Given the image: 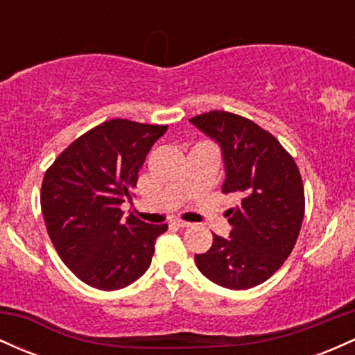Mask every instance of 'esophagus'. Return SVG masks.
<instances>
[{"label":"esophagus","instance_id":"esophagus-1","mask_svg":"<svg viewBox=\"0 0 355 355\" xmlns=\"http://www.w3.org/2000/svg\"><path fill=\"white\" fill-rule=\"evenodd\" d=\"M173 225L175 227H182V229H187V227H190V223L183 222V220H173Z\"/></svg>","mask_w":355,"mask_h":355}]
</instances>
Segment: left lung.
<instances>
[{
	"instance_id": "8db88e82",
	"label": "left lung",
	"mask_w": 355,
	"mask_h": 355,
	"mask_svg": "<svg viewBox=\"0 0 355 355\" xmlns=\"http://www.w3.org/2000/svg\"><path fill=\"white\" fill-rule=\"evenodd\" d=\"M190 121L222 146V191L240 198L227 210L230 237L214 234L210 250L195 255V263L220 287L252 288L270 279L295 247L305 214L299 166L270 132L245 116L211 110Z\"/></svg>"
}]
</instances>
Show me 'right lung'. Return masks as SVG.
Here are the masks:
<instances>
[{"label":"right lung","instance_id":"right-lung-1","mask_svg":"<svg viewBox=\"0 0 355 355\" xmlns=\"http://www.w3.org/2000/svg\"><path fill=\"white\" fill-rule=\"evenodd\" d=\"M166 125L103 121L61 152L42 183L48 235L64 266L81 282L118 291L133 284L152 263L155 242L168 225L123 218L138 172Z\"/></svg>","mask_w":355,"mask_h":355}]
</instances>
